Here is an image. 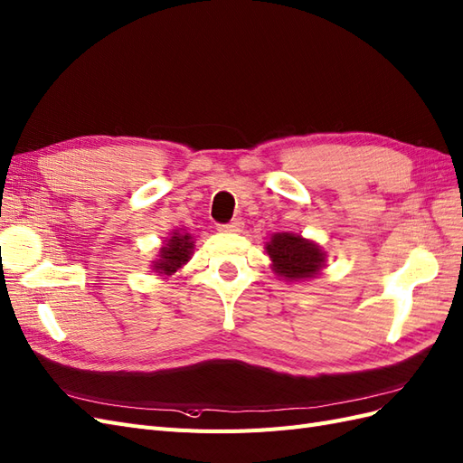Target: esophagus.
I'll use <instances>...</instances> for the list:
<instances>
[{"mask_svg": "<svg viewBox=\"0 0 463 463\" xmlns=\"http://www.w3.org/2000/svg\"><path fill=\"white\" fill-rule=\"evenodd\" d=\"M242 229H244V222L241 219H234L227 224H219L221 232H242Z\"/></svg>", "mask_w": 463, "mask_h": 463, "instance_id": "obj_1", "label": "esophagus"}]
</instances>
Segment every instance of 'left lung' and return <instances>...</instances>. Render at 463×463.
Here are the masks:
<instances>
[{"mask_svg": "<svg viewBox=\"0 0 463 463\" xmlns=\"http://www.w3.org/2000/svg\"><path fill=\"white\" fill-rule=\"evenodd\" d=\"M271 269L287 281H307L326 266V252L312 241L293 232H277L266 244Z\"/></svg>", "mask_w": 463, "mask_h": 463, "instance_id": "left-lung-1", "label": "left lung"}]
</instances>
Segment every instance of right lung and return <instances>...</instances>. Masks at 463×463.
<instances>
[{
    "mask_svg": "<svg viewBox=\"0 0 463 463\" xmlns=\"http://www.w3.org/2000/svg\"><path fill=\"white\" fill-rule=\"evenodd\" d=\"M192 250H194L192 234L176 231L173 232L170 239L165 241L163 248L158 250V260L153 261L151 268L163 277L173 275L192 258Z\"/></svg>",
    "mask_w": 463,
    "mask_h": 463,
    "instance_id": "add662e5",
    "label": "right lung"
}]
</instances>
